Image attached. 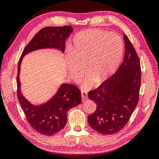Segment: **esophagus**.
<instances>
[{
    "mask_svg": "<svg viewBox=\"0 0 159 159\" xmlns=\"http://www.w3.org/2000/svg\"><path fill=\"white\" fill-rule=\"evenodd\" d=\"M81 98L83 101H85L88 99V94L84 90H81Z\"/></svg>",
    "mask_w": 159,
    "mask_h": 159,
    "instance_id": "obj_1",
    "label": "esophagus"
}]
</instances>
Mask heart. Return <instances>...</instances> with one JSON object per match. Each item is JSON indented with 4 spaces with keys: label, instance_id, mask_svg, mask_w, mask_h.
Returning a JSON list of instances; mask_svg holds the SVG:
<instances>
[{
    "label": "heart",
    "instance_id": "obj_1",
    "mask_svg": "<svg viewBox=\"0 0 159 159\" xmlns=\"http://www.w3.org/2000/svg\"><path fill=\"white\" fill-rule=\"evenodd\" d=\"M71 56L67 57L70 76L79 81L88 74L83 88L88 90L111 76L119 66L123 56V43L118 35L99 29H88L74 36Z\"/></svg>",
    "mask_w": 159,
    "mask_h": 159
}]
</instances>
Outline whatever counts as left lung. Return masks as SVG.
Here are the masks:
<instances>
[{
    "label": "left lung",
    "instance_id": "left-lung-1",
    "mask_svg": "<svg viewBox=\"0 0 159 159\" xmlns=\"http://www.w3.org/2000/svg\"><path fill=\"white\" fill-rule=\"evenodd\" d=\"M125 56L116 73L88 97L97 109L88 117L93 130L102 134L119 132L127 124L138 104L141 84L140 62L135 50L126 35Z\"/></svg>",
    "mask_w": 159,
    "mask_h": 159
}]
</instances>
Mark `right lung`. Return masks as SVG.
<instances>
[{
	"mask_svg": "<svg viewBox=\"0 0 159 159\" xmlns=\"http://www.w3.org/2000/svg\"><path fill=\"white\" fill-rule=\"evenodd\" d=\"M73 30L69 26H48L42 29L26 45L19 60L17 76L19 102L29 124L43 135H52L64 128L67 121V112L81 102L80 91L76 86L63 83L47 102L34 105L21 93L20 80L21 63L26 54L39 49L55 48L64 52L65 41Z\"/></svg>",
	"mask_w": 159,
	"mask_h": 159,
	"instance_id": "obj_1",
	"label": "right lung"
}]
</instances>
